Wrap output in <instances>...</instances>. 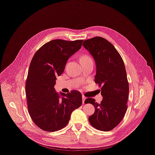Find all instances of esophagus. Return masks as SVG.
<instances>
[{"label":"esophagus","mask_w":155,"mask_h":155,"mask_svg":"<svg viewBox=\"0 0 155 155\" xmlns=\"http://www.w3.org/2000/svg\"><path fill=\"white\" fill-rule=\"evenodd\" d=\"M82 98H83V104H84V100H86V97L85 96H84V95H83L82 96Z\"/></svg>","instance_id":"esophagus-1"}]
</instances>
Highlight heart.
I'll return each instance as SVG.
<instances>
[{
  "label": "heart",
  "mask_w": 155,
  "mask_h": 155,
  "mask_svg": "<svg viewBox=\"0 0 155 155\" xmlns=\"http://www.w3.org/2000/svg\"><path fill=\"white\" fill-rule=\"evenodd\" d=\"M80 60H81V62H84V61H88L92 60L91 57L88 55H83L81 56Z\"/></svg>",
  "instance_id": "1"
}]
</instances>
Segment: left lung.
Returning a JSON list of instances; mask_svg holds the SVG:
<instances>
[{"label": "left lung", "instance_id": "obj_1", "mask_svg": "<svg viewBox=\"0 0 155 155\" xmlns=\"http://www.w3.org/2000/svg\"><path fill=\"white\" fill-rule=\"evenodd\" d=\"M83 45L95 60V83L101 86L103 96L100 104L92 98L85 100V104H91L95 108L89 121L95 129L108 131L122 121L128 108L129 84L125 64L114 45L104 38L86 39Z\"/></svg>", "mask_w": 155, "mask_h": 155}]
</instances>
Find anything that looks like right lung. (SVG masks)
Returning a JSON list of instances; mask_svg holds the SVG:
<instances>
[{"instance_id": "obj_1", "label": "right lung", "mask_w": 155, "mask_h": 155, "mask_svg": "<svg viewBox=\"0 0 155 155\" xmlns=\"http://www.w3.org/2000/svg\"><path fill=\"white\" fill-rule=\"evenodd\" d=\"M83 39L69 41L54 39L40 47L35 54L25 82L29 114L41 130L48 132L65 127L74 110L82 104L78 91L56 92V79L63 72L69 58L81 47Z\"/></svg>"}]
</instances>
